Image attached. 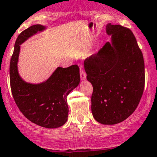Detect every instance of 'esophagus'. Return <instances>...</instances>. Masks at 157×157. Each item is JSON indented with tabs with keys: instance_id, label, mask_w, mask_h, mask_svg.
<instances>
[{
	"instance_id": "obj_1",
	"label": "esophagus",
	"mask_w": 157,
	"mask_h": 157,
	"mask_svg": "<svg viewBox=\"0 0 157 157\" xmlns=\"http://www.w3.org/2000/svg\"><path fill=\"white\" fill-rule=\"evenodd\" d=\"M86 74L85 71L83 70V68L82 67H80V78H81L82 80H86Z\"/></svg>"
}]
</instances>
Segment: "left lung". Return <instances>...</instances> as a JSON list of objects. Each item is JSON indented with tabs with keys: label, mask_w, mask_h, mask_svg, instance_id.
<instances>
[{
	"label": "left lung",
	"mask_w": 157,
	"mask_h": 157,
	"mask_svg": "<svg viewBox=\"0 0 157 157\" xmlns=\"http://www.w3.org/2000/svg\"><path fill=\"white\" fill-rule=\"evenodd\" d=\"M111 43L84 61L93 87L91 110L98 122L115 124L135 111L145 84L144 61L132 31L121 25L106 26Z\"/></svg>",
	"instance_id": "left-lung-1"
}]
</instances>
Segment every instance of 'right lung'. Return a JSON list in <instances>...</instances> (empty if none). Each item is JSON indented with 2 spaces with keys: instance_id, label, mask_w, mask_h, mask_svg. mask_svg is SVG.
Masks as SVG:
<instances>
[{
  "instance_id": "add662e5",
  "label": "right lung",
  "mask_w": 157,
  "mask_h": 157,
  "mask_svg": "<svg viewBox=\"0 0 157 157\" xmlns=\"http://www.w3.org/2000/svg\"><path fill=\"white\" fill-rule=\"evenodd\" d=\"M45 29L42 25H33L17 37L10 59V88L17 107L27 119L41 127L56 128L67 120V96L80 83L79 67L74 64L67 68L58 67L46 81L39 84L25 82L17 69L20 45Z\"/></svg>"
}]
</instances>
